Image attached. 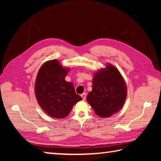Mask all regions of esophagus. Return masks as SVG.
<instances>
[{
    "label": "esophagus",
    "instance_id": "34e87169",
    "mask_svg": "<svg viewBox=\"0 0 161 161\" xmlns=\"http://www.w3.org/2000/svg\"><path fill=\"white\" fill-rule=\"evenodd\" d=\"M81 97H82L83 100H85V99H86V93H83L82 94H81Z\"/></svg>",
    "mask_w": 161,
    "mask_h": 161
}]
</instances>
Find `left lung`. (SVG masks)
<instances>
[{
  "label": "left lung",
  "instance_id": "1",
  "mask_svg": "<svg viewBox=\"0 0 161 161\" xmlns=\"http://www.w3.org/2000/svg\"><path fill=\"white\" fill-rule=\"evenodd\" d=\"M126 83L119 71L108 64L94 75L92 90L86 100L98 116L108 117L123 107L126 98Z\"/></svg>",
  "mask_w": 161,
  "mask_h": 161
}]
</instances>
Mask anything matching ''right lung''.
Segmentation results:
<instances>
[{"label": "right lung", "instance_id": "1", "mask_svg": "<svg viewBox=\"0 0 161 161\" xmlns=\"http://www.w3.org/2000/svg\"><path fill=\"white\" fill-rule=\"evenodd\" d=\"M69 70L53 59L43 64L38 72L35 96L40 107L53 118L66 117L73 106L82 99L76 94L73 84L64 80Z\"/></svg>", "mask_w": 161, "mask_h": 161}]
</instances>
